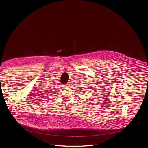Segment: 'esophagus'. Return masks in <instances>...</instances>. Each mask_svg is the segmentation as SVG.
Masks as SVG:
<instances>
[{
    "label": "esophagus",
    "mask_w": 148,
    "mask_h": 148,
    "mask_svg": "<svg viewBox=\"0 0 148 148\" xmlns=\"http://www.w3.org/2000/svg\"><path fill=\"white\" fill-rule=\"evenodd\" d=\"M69 85H68V84H66V85H64L63 86H64V87H67V86H69Z\"/></svg>",
    "instance_id": "obj_1"
}]
</instances>
